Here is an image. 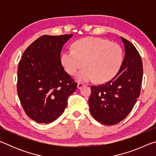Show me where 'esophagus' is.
Masks as SVG:
<instances>
[{"label":"esophagus","instance_id":"1","mask_svg":"<svg viewBox=\"0 0 156 156\" xmlns=\"http://www.w3.org/2000/svg\"><path fill=\"white\" fill-rule=\"evenodd\" d=\"M83 86H84V84L83 83H78V89H81L82 87H83Z\"/></svg>","mask_w":156,"mask_h":156}]
</instances>
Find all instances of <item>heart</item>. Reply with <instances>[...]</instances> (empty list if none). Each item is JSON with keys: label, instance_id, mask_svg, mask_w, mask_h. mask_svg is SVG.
Here are the masks:
<instances>
[{"label": "heart", "instance_id": "b5f03b06", "mask_svg": "<svg viewBox=\"0 0 156 156\" xmlns=\"http://www.w3.org/2000/svg\"><path fill=\"white\" fill-rule=\"evenodd\" d=\"M73 50L62 53L60 61L66 72L76 74L79 81L97 80L105 83L113 78L119 72L123 60L121 47L116 43L95 37L82 38L73 43Z\"/></svg>", "mask_w": 156, "mask_h": 156}]
</instances>
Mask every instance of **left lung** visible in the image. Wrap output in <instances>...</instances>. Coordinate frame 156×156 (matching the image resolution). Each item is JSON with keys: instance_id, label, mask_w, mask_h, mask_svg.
Here are the masks:
<instances>
[{"instance_id": "1", "label": "left lung", "mask_w": 156, "mask_h": 156, "mask_svg": "<svg viewBox=\"0 0 156 156\" xmlns=\"http://www.w3.org/2000/svg\"><path fill=\"white\" fill-rule=\"evenodd\" d=\"M125 57L119 72L105 84L91 86L90 112L98 122L113 125L125 119L140 94L143 68L140 55L133 44L121 37Z\"/></svg>"}]
</instances>
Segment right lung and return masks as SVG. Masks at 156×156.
<instances>
[{
	"label": "right lung",
	"instance_id": "1",
	"mask_svg": "<svg viewBox=\"0 0 156 156\" xmlns=\"http://www.w3.org/2000/svg\"><path fill=\"white\" fill-rule=\"evenodd\" d=\"M72 36H42L26 49L18 64V96L26 114L36 122L56 120L77 88L60 61L62 47Z\"/></svg>",
	"mask_w": 156,
	"mask_h": 156
}]
</instances>
